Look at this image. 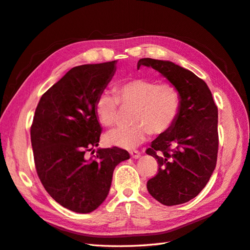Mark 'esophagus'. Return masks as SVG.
I'll use <instances>...</instances> for the list:
<instances>
[{
    "label": "esophagus",
    "instance_id": "obj_1",
    "mask_svg": "<svg viewBox=\"0 0 250 250\" xmlns=\"http://www.w3.org/2000/svg\"><path fill=\"white\" fill-rule=\"evenodd\" d=\"M129 153L132 158H139L141 156V153L138 150H131V151H129Z\"/></svg>",
    "mask_w": 250,
    "mask_h": 250
}]
</instances>
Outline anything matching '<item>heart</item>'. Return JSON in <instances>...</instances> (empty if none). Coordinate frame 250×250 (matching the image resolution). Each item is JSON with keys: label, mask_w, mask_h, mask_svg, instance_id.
Wrapping results in <instances>:
<instances>
[{"label": "heart", "mask_w": 250, "mask_h": 250, "mask_svg": "<svg viewBox=\"0 0 250 250\" xmlns=\"http://www.w3.org/2000/svg\"><path fill=\"white\" fill-rule=\"evenodd\" d=\"M111 90H102L95 102L99 122L105 127H113L119 122L120 104L134 107L130 127L120 128L106 135L109 145L131 149L146 141L151 133L156 135L169 131L180 112L179 89L171 82L148 78H134L121 82Z\"/></svg>", "instance_id": "obj_1"}]
</instances>
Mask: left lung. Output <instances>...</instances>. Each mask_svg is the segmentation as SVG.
Listing matches in <instances>:
<instances>
[{"label":"left lung","instance_id":"8db88e82","mask_svg":"<svg viewBox=\"0 0 250 250\" xmlns=\"http://www.w3.org/2000/svg\"><path fill=\"white\" fill-rule=\"evenodd\" d=\"M160 72L179 89L180 112L171 129L151 143L157 174L147 181L150 195L164 206L195 198L213 174L218 154V108L207 83L171 62L142 58L138 62Z\"/></svg>","mask_w":250,"mask_h":250}]
</instances>
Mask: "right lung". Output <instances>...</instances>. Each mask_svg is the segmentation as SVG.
Returning <instances> with one entry per match:
<instances>
[{"label":"right lung","mask_w":250,"mask_h":250,"mask_svg":"<svg viewBox=\"0 0 250 250\" xmlns=\"http://www.w3.org/2000/svg\"><path fill=\"white\" fill-rule=\"evenodd\" d=\"M116 60L75 66L44 93L30 129L34 164L43 188L63 208L86 214L107 197L116 166L129 158L118 147L99 149L102 128L95 102L116 71ZM94 151V150H93Z\"/></svg>","instance_id":"obj_1"}]
</instances>
